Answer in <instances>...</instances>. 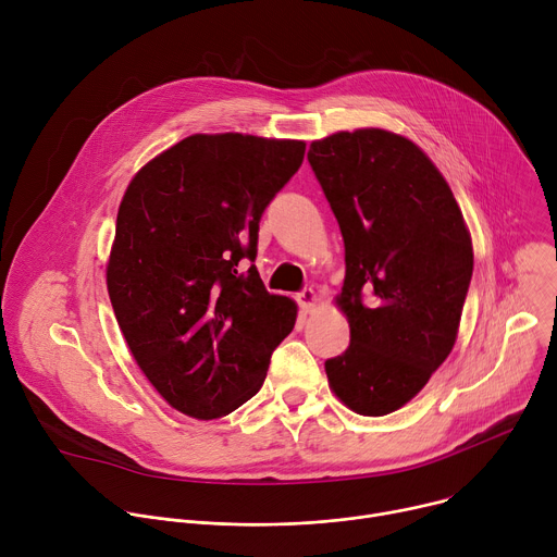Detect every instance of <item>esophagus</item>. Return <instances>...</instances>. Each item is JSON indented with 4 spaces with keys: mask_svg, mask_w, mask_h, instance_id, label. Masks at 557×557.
Returning <instances> with one entry per match:
<instances>
[{
    "mask_svg": "<svg viewBox=\"0 0 557 557\" xmlns=\"http://www.w3.org/2000/svg\"><path fill=\"white\" fill-rule=\"evenodd\" d=\"M297 301H299V306H301L304 312H310V310L314 308V304H317V293H314L312 288H304V290L297 295Z\"/></svg>",
    "mask_w": 557,
    "mask_h": 557,
    "instance_id": "34e87169",
    "label": "esophagus"
}]
</instances>
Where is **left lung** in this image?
I'll list each match as a JSON object with an SVG mask.
<instances>
[{"mask_svg": "<svg viewBox=\"0 0 557 557\" xmlns=\"http://www.w3.org/2000/svg\"><path fill=\"white\" fill-rule=\"evenodd\" d=\"M308 163L339 222L337 306L350 346L326 361L339 401L363 417L404 408L456 344L473 249L443 174L410 138L379 127L312 140Z\"/></svg>", "mask_w": 557, "mask_h": 557, "instance_id": "8db88e82", "label": "left lung"}]
</instances>
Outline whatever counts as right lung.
<instances>
[{
    "label": "right lung",
    "mask_w": 557,
    "mask_h": 557,
    "mask_svg": "<svg viewBox=\"0 0 557 557\" xmlns=\"http://www.w3.org/2000/svg\"><path fill=\"white\" fill-rule=\"evenodd\" d=\"M304 149V140L194 134L125 189L110 301L143 374L187 417L220 419L247 404L295 326V301L271 295L247 262L258 256L260 218Z\"/></svg>",
    "instance_id": "1"
}]
</instances>
